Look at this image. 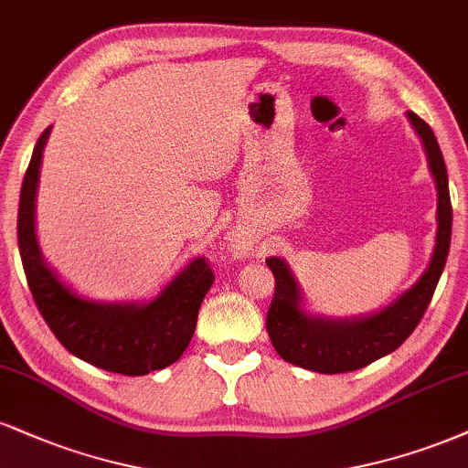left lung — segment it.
Wrapping results in <instances>:
<instances>
[{
	"label": "left lung",
	"mask_w": 468,
	"mask_h": 468,
	"mask_svg": "<svg viewBox=\"0 0 468 468\" xmlns=\"http://www.w3.org/2000/svg\"><path fill=\"white\" fill-rule=\"evenodd\" d=\"M408 117L423 141L438 188V234L430 269L406 295L382 313L357 321H325L302 313L299 291L291 271L280 258H269L267 264L273 271L275 292L267 313V332L275 351L291 365L316 373H347L371 365L410 336L434 297L452 243L447 166L430 125L414 112H408Z\"/></svg>",
	"instance_id": "left-lung-1"
}]
</instances>
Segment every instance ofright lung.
<instances>
[{"instance_id":"obj_1","label":"right lung","mask_w":468,"mask_h":468,"mask_svg":"<svg viewBox=\"0 0 468 468\" xmlns=\"http://www.w3.org/2000/svg\"><path fill=\"white\" fill-rule=\"evenodd\" d=\"M49 128L40 134L23 177L16 239L34 303L60 345L80 360L121 375H147L173 365L188 347L199 305L215 282L206 258H197L147 305L84 302L45 267L34 234L40 155Z\"/></svg>"}]
</instances>
